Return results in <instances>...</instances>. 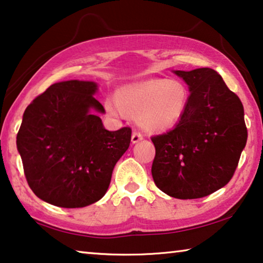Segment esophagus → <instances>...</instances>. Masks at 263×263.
<instances>
[{"label": "esophagus", "instance_id": "1", "mask_svg": "<svg viewBox=\"0 0 263 263\" xmlns=\"http://www.w3.org/2000/svg\"><path fill=\"white\" fill-rule=\"evenodd\" d=\"M142 139H143V135H142V133H140L139 131H133V133H132V138H131L133 144L140 142V140H142Z\"/></svg>", "mask_w": 263, "mask_h": 263}]
</instances>
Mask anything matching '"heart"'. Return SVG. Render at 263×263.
<instances>
[{
  "label": "heart",
  "mask_w": 263,
  "mask_h": 263,
  "mask_svg": "<svg viewBox=\"0 0 263 263\" xmlns=\"http://www.w3.org/2000/svg\"><path fill=\"white\" fill-rule=\"evenodd\" d=\"M107 98L105 108L109 116L127 115L138 119L144 130L165 131L182 119L189 104V89L182 81L152 79L126 86Z\"/></svg>",
  "instance_id": "heart-1"
}]
</instances>
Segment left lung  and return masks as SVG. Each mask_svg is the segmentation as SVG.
<instances>
[{
	"mask_svg": "<svg viewBox=\"0 0 263 263\" xmlns=\"http://www.w3.org/2000/svg\"><path fill=\"white\" fill-rule=\"evenodd\" d=\"M189 86V104L174 130L151 138L152 177L179 199L201 198L228 184L247 143L240 98L211 68L175 70Z\"/></svg>",
	"mask_w": 263,
	"mask_h": 263,
	"instance_id": "obj_1",
	"label": "left lung"
}]
</instances>
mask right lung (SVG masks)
Wrapping results in <instances>:
<instances>
[{"mask_svg":"<svg viewBox=\"0 0 263 263\" xmlns=\"http://www.w3.org/2000/svg\"><path fill=\"white\" fill-rule=\"evenodd\" d=\"M93 81L57 82L23 113L16 137L33 193L49 204L82 208L103 198L116 163L130 146L131 128L107 131L91 111L105 109Z\"/></svg>","mask_w":263,"mask_h":263,"instance_id":"add662e5","label":"right lung"}]
</instances>
